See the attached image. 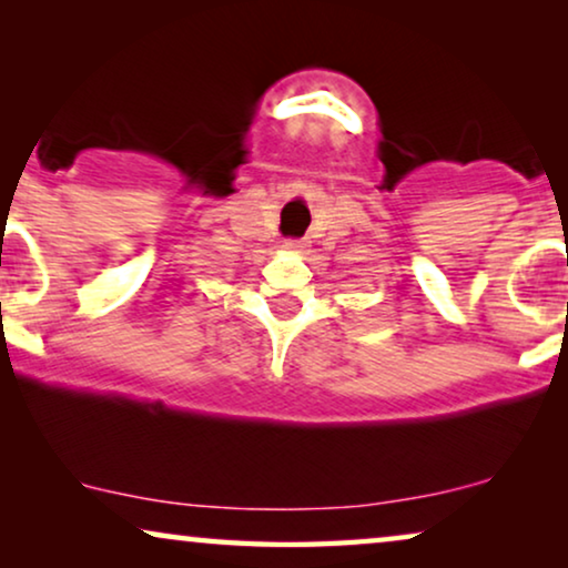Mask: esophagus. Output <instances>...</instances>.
Wrapping results in <instances>:
<instances>
[{"mask_svg": "<svg viewBox=\"0 0 568 568\" xmlns=\"http://www.w3.org/2000/svg\"><path fill=\"white\" fill-rule=\"evenodd\" d=\"M282 247H284V251H292V253H302L307 247V243H305V240H297V237H286Z\"/></svg>", "mask_w": 568, "mask_h": 568, "instance_id": "34e87169", "label": "esophagus"}]
</instances>
